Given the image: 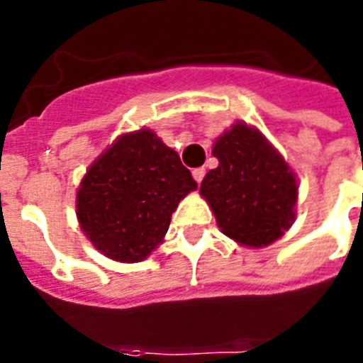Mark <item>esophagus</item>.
Returning a JSON list of instances; mask_svg holds the SVG:
<instances>
[{
  "label": "esophagus",
  "instance_id": "obj_1",
  "mask_svg": "<svg viewBox=\"0 0 363 363\" xmlns=\"http://www.w3.org/2000/svg\"><path fill=\"white\" fill-rule=\"evenodd\" d=\"M192 175H194V179H196V182H201L205 177V169L203 167H198V169L192 171Z\"/></svg>",
  "mask_w": 363,
  "mask_h": 363
}]
</instances>
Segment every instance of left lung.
<instances>
[{"mask_svg": "<svg viewBox=\"0 0 363 363\" xmlns=\"http://www.w3.org/2000/svg\"><path fill=\"white\" fill-rule=\"evenodd\" d=\"M218 167L201 181L199 192L228 238L247 247H265L294 222L296 177L259 131L235 124L215 143Z\"/></svg>", "mask_w": 363, "mask_h": 363, "instance_id": "left-lung-1", "label": "left lung"}]
</instances>
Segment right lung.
I'll return each mask as SVG.
<instances>
[{
    "label": "right lung",
    "instance_id": "add662e5",
    "mask_svg": "<svg viewBox=\"0 0 363 363\" xmlns=\"http://www.w3.org/2000/svg\"><path fill=\"white\" fill-rule=\"evenodd\" d=\"M196 188L179 154L150 130H139L90 165L77 194V216L99 252L141 262L162 242L179 201Z\"/></svg>",
    "mask_w": 363,
    "mask_h": 363
}]
</instances>
